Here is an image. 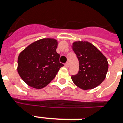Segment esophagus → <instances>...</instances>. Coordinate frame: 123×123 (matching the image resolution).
I'll use <instances>...</instances> for the list:
<instances>
[{
	"label": "esophagus",
	"mask_w": 123,
	"mask_h": 123,
	"mask_svg": "<svg viewBox=\"0 0 123 123\" xmlns=\"http://www.w3.org/2000/svg\"><path fill=\"white\" fill-rule=\"evenodd\" d=\"M65 67H66L67 68H68V67H69V64H68V62H66V63H65Z\"/></svg>",
	"instance_id": "34e87169"
}]
</instances>
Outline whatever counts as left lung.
<instances>
[{
  "label": "left lung",
  "instance_id": "1",
  "mask_svg": "<svg viewBox=\"0 0 123 123\" xmlns=\"http://www.w3.org/2000/svg\"><path fill=\"white\" fill-rule=\"evenodd\" d=\"M73 50L79 60V72L71 79L82 90L93 89L106 78L108 62L106 56L94 45L87 41L74 42Z\"/></svg>",
  "mask_w": 123,
  "mask_h": 123
}]
</instances>
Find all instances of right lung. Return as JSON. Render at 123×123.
I'll return each instance as SVG.
<instances>
[{"instance_id":"right-lung-1","label":"right lung","mask_w":123,"mask_h":123,"mask_svg":"<svg viewBox=\"0 0 123 123\" xmlns=\"http://www.w3.org/2000/svg\"><path fill=\"white\" fill-rule=\"evenodd\" d=\"M58 42L54 38H43L30 44L20 52L17 72L27 84L42 89L55 78L61 67L60 55L56 52Z\"/></svg>"}]
</instances>
